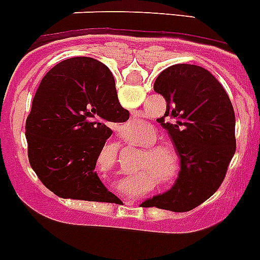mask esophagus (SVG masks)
<instances>
[{"label":"esophagus","instance_id":"1","mask_svg":"<svg viewBox=\"0 0 260 260\" xmlns=\"http://www.w3.org/2000/svg\"><path fill=\"white\" fill-rule=\"evenodd\" d=\"M133 202H135V201L132 200V201H128V202H125V203H133Z\"/></svg>","mask_w":260,"mask_h":260}]
</instances>
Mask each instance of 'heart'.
<instances>
[{
  "mask_svg": "<svg viewBox=\"0 0 260 260\" xmlns=\"http://www.w3.org/2000/svg\"><path fill=\"white\" fill-rule=\"evenodd\" d=\"M158 135L154 129L147 132L145 139L146 149L142 150L139 166L144 170L133 172L123 180V188L127 191L141 193L153 188L159 179L160 185L170 188L175 184L179 176V160L176 153L166 145L154 144L156 142Z\"/></svg>",
  "mask_w": 260,
  "mask_h": 260,
  "instance_id": "1",
  "label": "heart"
}]
</instances>
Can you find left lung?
I'll list each match as a JSON object with an SVG mask.
<instances>
[{
    "instance_id": "1",
    "label": "left lung",
    "mask_w": 260,
    "mask_h": 260,
    "mask_svg": "<svg viewBox=\"0 0 260 260\" xmlns=\"http://www.w3.org/2000/svg\"><path fill=\"white\" fill-rule=\"evenodd\" d=\"M154 90L167 102L158 121L170 133L181 168L170 190L141 206L190 211L219 189L235 155L233 106L214 75L196 64L166 69L156 78Z\"/></svg>"
}]
</instances>
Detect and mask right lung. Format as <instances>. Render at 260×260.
Wrapping results in <instances>:
<instances>
[{
    "instance_id": "right-lung-1",
    "label": "right lung",
    "mask_w": 260,
    "mask_h": 260,
    "mask_svg": "<svg viewBox=\"0 0 260 260\" xmlns=\"http://www.w3.org/2000/svg\"><path fill=\"white\" fill-rule=\"evenodd\" d=\"M129 118L109 69L89 57L62 60L45 75L25 121L28 159L44 185L60 198L116 203L95 172L113 135Z\"/></svg>"
}]
</instances>
